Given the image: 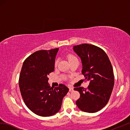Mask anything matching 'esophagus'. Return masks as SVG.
<instances>
[{
	"mask_svg": "<svg viewBox=\"0 0 130 130\" xmlns=\"http://www.w3.org/2000/svg\"><path fill=\"white\" fill-rule=\"evenodd\" d=\"M74 91V89L72 88V87H69V91L72 92Z\"/></svg>",
	"mask_w": 130,
	"mask_h": 130,
	"instance_id": "1",
	"label": "esophagus"
}]
</instances>
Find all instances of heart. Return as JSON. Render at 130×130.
Instances as JSON below:
<instances>
[{"label":"heart","instance_id":"b5f03b06","mask_svg":"<svg viewBox=\"0 0 130 130\" xmlns=\"http://www.w3.org/2000/svg\"><path fill=\"white\" fill-rule=\"evenodd\" d=\"M76 58H75V57L74 56H73V55H69L68 56V60H69V61H71V60H72V59H75ZM57 63H58V61H56V64H57Z\"/></svg>","mask_w":130,"mask_h":130}]
</instances>
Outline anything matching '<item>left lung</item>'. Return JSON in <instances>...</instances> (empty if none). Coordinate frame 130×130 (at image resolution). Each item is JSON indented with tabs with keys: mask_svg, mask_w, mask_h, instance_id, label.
<instances>
[{
	"mask_svg": "<svg viewBox=\"0 0 130 130\" xmlns=\"http://www.w3.org/2000/svg\"><path fill=\"white\" fill-rule=\"evenodd\" d=\"M73 50L82 63V74L89 81L87 89L74 88L80 98L76 104L84 112L94 113L101 110L109 100L114 86L113 69L106 53L95 45L83 44L74 46Z\"/></svg>",
	"mask_w": 130,
	"mask_h": 130,
	"instance_id": "8db88e82",
	"label": "left lung"
}]
</instances>
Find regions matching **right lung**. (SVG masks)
I'll return each mask as SVG.
<instances>
[{
	"mask_svg": "<svg viewBox=\"0 0 130 130\" xmlns=\"http://www.w3.org/2000/svg\"><path fill=\"white\" fill-rule=\"evenodd\" d=\"M59 48L39 50L24 61L19 76L21 95L26 106L37 115L47 117L59 112L69 89L64 84L50 87L47 76L54 71Z\"/></svg>",
	"mask_w": 130,
	"mask_h": 130,
	"instance_id": "add662e5",
	"label": "right lung"
}]
</instances>
